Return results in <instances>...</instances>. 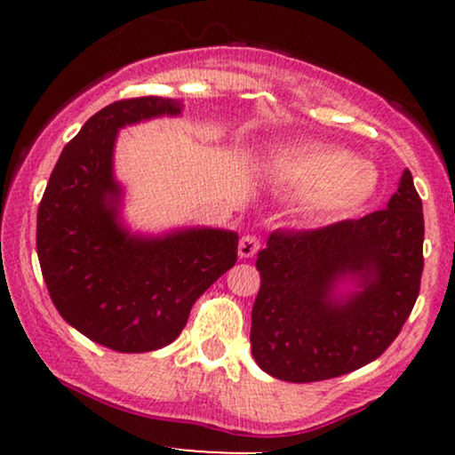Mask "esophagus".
Masks as SVG:
<instances>
[{"mask_svg": "<svg viewBox=\"0 0 455 455\" xmlns=\"http://www.w3.org/2000/svg\"><path fill=\"white\" fill-rule=\"evenodd\" d=\"M259 248H260V240L257 238V235L246 234V235H242V238H240L238 254L242 259H251L259 252Z\"/></svg>", "mask_w": 455, "mask_h": 455, "instance_id": "esophagus-1", "label": "esophagus"}]
</instances>
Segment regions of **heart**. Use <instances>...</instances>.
I'll return each instance as SVG.
<instances>
[{
	"instance_id": "b5f03b06",
	"label": "heart",
	"mask_w": 455,
	"mask_h": 455,
	"mask_svg": "<svg viewBox=\"0 0 455 455\" xmlns=\"http://www.w3.org/2000/svg\"><path fill=\"white\" fill-rule=\"evenodd\" d=\"M267 172L277 182L302 190V209L313 215L358 209L379 184V173L369 161L331 145L282 148L267 159Z\"/></svg>"
}]
</instances>
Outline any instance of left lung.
Masks as SVG:
<instances>
[{"label":"left lung","mask_w":455,"mask_h":455,"mask_svg":"<svg viewBox=\"0 0 455 455\" xmlns=\"http://www.w3.org/2000/svg\"><path fill=\"white\" fill-rule=\"evenodd\" d=\"M422 242V201L408 170L387 209L307 232L275 229L257 259V364L282 381L315 383L381 356L419 298ZM344 278L359 290L338 297Z\"/></svg>","instance_id":"1"}]
</instances>
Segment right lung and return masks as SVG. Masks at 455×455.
I'll use <instances>...</instances> for the list:
<instances>
[{
    "mask_svg": "<svg viewBox=\"0 0 455 455\" xmlns=\"http://www.w3.org/2000/svg\"><path fill=\"white\" fill-rule=\"evenodd\" d=\"M180 111V101L164 97L122 99L97 111L61 151L36 213V254L55 308L116 352L172 344L196 298L238 259L235 232L192 228L147 238L117 221V130Z\"/></svg>",
    "mask_w": 455,
    "mask_h": 455,
    "instance_id": "1",
    "label": "right lung"
}]
</instances>
